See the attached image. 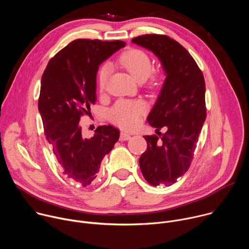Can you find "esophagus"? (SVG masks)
I'll return each mask as SVG.
<instances>
[{
  "label": "esophagus",
  "instance_id": "34e87169",
  "mask_svg": "<svg viewBox=\"0 0 249 249\" xmlns=\"http://www.w3.org/2000/svg\"><path fill=\"white\" fill-rule=\"evenodd\" d=\"M130 138H131V135H130L129 133H127V132H125V131L121 132V134H120V140H121V141H127V140H129Z\"/></svg>",
  "mask_w": 249,
  "mask_h": 249
}]
</instances>
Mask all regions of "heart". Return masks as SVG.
Returning <instances> with one entry per match:
<instances>
[{
  "label": "heart",
  "instance_id": "1",
  "mask_svg": "<svg viewBox=\"0 0 249 249\" xmlns=\"http://www.w3.org/2000/svg\"><path fill=\"white\" fill-rule=\"evenodd\" d=\"M119 64L138 82H144L148 78V85L152 89L159 88L163 82L161 71L152 72L153 61L144 50L132 48L121 54ZM111 75V66L104 63L98 70L97 83L100 91H104ZM146 109V105L141 100H118L109 111L113 123L124 127H134L140 120V116Z\"/></svg>",
  "mask_w": 249,
  "mask_h": 249
}]
</instances>
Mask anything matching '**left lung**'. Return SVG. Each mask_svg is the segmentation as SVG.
<instances>
[{
    "instance_id": "1",
    "label": "left lung",
    "mask_w": 249,
    "mask_h": 249,
    "mask_svg": "<svg viewBox=\"0 0 249 249\" xmlns=\"http://www.w3.org/2000/svg\"><path fill=\"white\" fill-rule=\"evenodd\" d=\"M132 41L158 56L166 75L148 116L158 135L144 136L148 147L140 168L151 185L170 186L188 170L206 119L204 76L190 53L167 35L144 34Z\"/></svg>"
}]
</instances>
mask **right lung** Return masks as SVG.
Here are the masks:
<instances>
[{"mask_svg":"<svg viewBox=\"0 0 249 249\" xmlns=\"http://www.w3.org/2000/svg\"><path fill=\"white\" fill-rule=\"evenodd\" d=\"M124 46L120 40L76 39L51 58L42 75L38 109L46 139L63 174L83 187L94 181L120 133L103 125L87 139L80 120L95 103L98 66Z\"/></svg>","mask_w":249,"mask_h":249,"instance_id":"right-lung-1","label":"right lung"}]
</instances>
